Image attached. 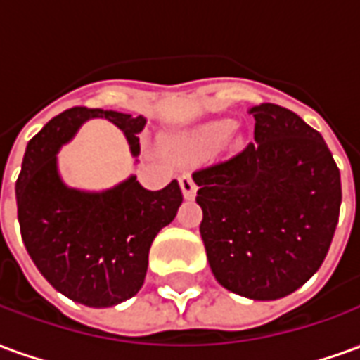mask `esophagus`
<instances>
[{
    "label": "esophagus",
    "instance_id": "esophagus-1",
    "mask_svg": "<svg viewBox=\"0 0 360 360\" xmlns=\"http://www.w3.org/2000/svg\"><path fill=\"white\" fill-rule=\"evenodd\" d=\"M179 185H181V191H183V196L187 198V200H193L196 196V185L193 177L188 175V173H183L179 177Z\"/></svg>",
    "mask_w": 360,
    "mask_h": 360
}]
</instances>
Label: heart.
Returning a JSON list of instances; mask_svg holds the SVG:
<instances>
[{
  "label": "heart",
  "mask_w": 360,
  "mask_h": 360,
  "mask_svg": "<svg viewBox=\"0 0 360 360\" xmlns=\"http://www.w3.org/2000/svg\"><path fill=\"white\" fill-rule=\"evenodd\" d=\"M231 127H233L231 121H216V123H210V125L195 131L193 139L196 142H204V144H214V142L221 141L231 131Z\"/></svg>",
  "instance_id": "obj_1"
}]
</instances>
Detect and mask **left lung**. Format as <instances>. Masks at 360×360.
Listing matches in <instances>:
<instances>
[{"label": "left lung", "mask_w": 360, "mask_h": 360, "mask_svg": "<svg viewBox=\"0 0 360 360\" xmlns=\"http://www.w3.org/2000/svg\"><path fill=\"white\" fill-rule=\"evenodd\" d=\"M255 142L193 173L214 278L231 293L276 301L324 262L341 206L340 169L322 134L276 103L250 108Z\"/></svg>", "instance_id": "8db88e82"}]
</instances>
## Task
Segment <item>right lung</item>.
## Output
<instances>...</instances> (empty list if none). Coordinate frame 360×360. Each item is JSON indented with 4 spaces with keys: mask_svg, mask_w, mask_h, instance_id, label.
Segmentation results:
<instances>
[{
    "mask_svg": "<svg viewBox=\"0 0 360 360\" xmlns=\"http://www.w3.org/2000/svg\"><path fill=\"white\" fill-rule=\"evenodd\" d=\"M96 117L121 129L133 158L141 154L136 134L146 117L71 108L30 139L15 193L20 235L40 274L71 301L103 309L141 291L152 241L172 224L183 195L177 181L146 191L136 175L105 191L69 187L59 173L58 152Z\"/></svg>",
    "mask_w": 360,
    "mask_h": 360,
    "instance_id": "obj_1",
    "label": "right lung"
}]
</instances>
